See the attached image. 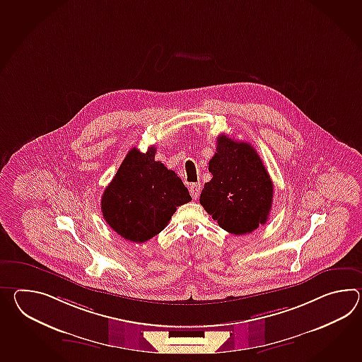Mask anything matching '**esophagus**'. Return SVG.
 <instances>
[{
    "instance_id": "1",
    "label": "esophagus",
    "mask_w": 362,
    "mask_h": 362,
    "mask_svg": "<svg viewBox=\"0 0 362 362\" xmlns=\"http://www.w3.org/2000/svg\"><path fill=\"white\" fill-rule=\"evenodd\" d=\"M200 183H193V185H189V193H191V196H192L193 200H196V199L199 197V194H200Z\"/></svg>"
}]
</instances>
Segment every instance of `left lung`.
I'll return each instance as SVG.
<instances>
[{
    "instance_id": "left-lung-1",
    "label": "left lung",
    "mask_w": 362,
    "mask_h": 362,
    "mask_svg": "<svg viewBox=\"0 0 362 362\" xmlns=\"http://www.w3.org/2000/svg\"><path fill=\"white\" fill-rule=\"evenodd\" d=\"M211 180L200 204L227 233L244 235L265 225L273 204V183L256 149L221 135L209 161Z\"/></svg>"
}]
</instances>
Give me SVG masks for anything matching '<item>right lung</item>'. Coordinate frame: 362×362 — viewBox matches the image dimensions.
Masks as SVG:
<instances>
[{"label": "right lung", "mask_w": 362, "mask_h": 362, "mask_svg": "<svg viewBox=\"0 0 362 362\" xmlns=\"http://www.w3.org/2000/svg\"><path fill=\"white\" fill-rule=\"evenodd\" d=\"M156 148H132L105 188L101 211L106 223L126 240L144 243L168 226L177 206L192 200L177 174L154 161Z\"/></svg>", "instance_id": "obj_1"}]
</instances>
